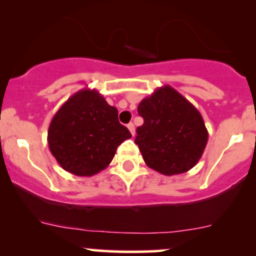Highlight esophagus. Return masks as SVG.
<instances>
[{"label": "esophagus", "instance_id": "esophagus-1", "mask_svg": "<svg viewBox=\"0 0 256 256\" xmlns=\"http://www.w3.org/2000/svg\"><path fill=\"white\" fill-rule=\"evenodd\" d=\"M128 130H130L131 135H132V136H135V125H134L132 122H130V124H128Z\"/></svg>", "mask_w": 256, "mask_h": 256}]
</instances>
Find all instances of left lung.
Listing matches in <instances>:
<instances>
[{"label": "left lung", "instance_id": "left-lung-1", "mask_svg": "<svg viewBox=\"0 0 256 256\" xmlns=\"http://www.w3.org/2000/svg\"><path fill=\"white\" fill-rule=\"evenodd\" d=\"M144 118L135 144L150 168L184 174L196 166L208 142V130L197 108L170 85L157 88L138 104Z\"/></svg>", "mask_w": 256, "mask_h": 256}]
</instances>
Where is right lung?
<instances>
[{
  "instance_id": "1",
  "label": "right lung",
  "mask_w": 256,
  "mask_h": 256,
  "mask_svg": "<svg viewBox=\"0 0 256 256\" xmlns=\"http://www.w3.org/2000/svg\"><path fill=\"white\" fill-rule=\"evenodd\" d=\"M130 138V131L118 122V109L98 90L85 88L59 108L49 124L47 140L60 167L90 177L106 168L118 144Z\"/></svg>"
}]
</instances>
